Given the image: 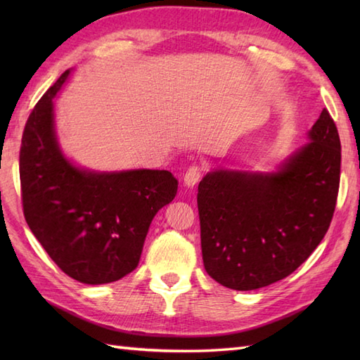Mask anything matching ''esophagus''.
<instances>
[{
    "label": "esophagus",
    "instance_id": "obj_1",
    "mask_svg": "<svg viewBox=\"0 0 360 360\" xmlns=\"http://www.w3.org/2000/svg\"><path fill=\"white\" fill-rule=\"evenodd\" d=\"M200 179H201V168L200 167H190L184 174V184L187 187H195Z\"/></svg>",
    "mask_w": 360,
    "mask_h": 360
}]
</instances>
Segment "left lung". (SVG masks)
<instances>
[{"label": "left lung", "mask_w": 360, "mask_h": 360, "mask_svg": "<svg viewBox=\"0 0 360 360\" xmlns=\"http://www.w3.org/2000/svg\"><path fill=\"white\" fill-rule=\"evenodd\" d=\"M308 139L275 172L215 168L200 182L202 262L219 285L269 286L323 240L340 182V139L325 108Z\"/></svg>", "instance_id": "left-lung-1"}]
</instances>
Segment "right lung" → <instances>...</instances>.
Instances as JSON below:
<instances>
[{"label":"right lung","instance_id":"add662e5","mask_svg":"<svg viewBox=\"0 0 360 360\" xmlns=\"http://www.w3.org/2000/svg\"><path fill=\"white\" fill-rule=\"evenodd\" d=\"M71 70L46 91L26 122L20 150L22 212L60 269L85 285L117 281L139 264L156 213L178 181L167 170L96 172L60 148L53 98Z\"/></svg>","mask_w":360,"mask_h":360}]
</instances>
